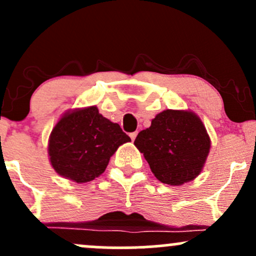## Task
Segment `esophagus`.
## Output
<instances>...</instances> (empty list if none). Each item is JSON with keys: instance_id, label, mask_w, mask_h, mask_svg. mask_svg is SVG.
Segmentation results:
<instances>
[{"instance_id": "34e87169", "label": "esophagus", "mask_w": 256, "mask_h": 256, "mask_svg": "<svg viewBox=\"0 0 256 256\" xmlns=\"http://www.w3.org/2000/svg\"><path fill=\"white\" fill-rule=\"evenodd\" d=\"M136 136H137V131L131 132V134H130V137H131L132 140H134V138H136Z\"/></svg>"}]
</instances>
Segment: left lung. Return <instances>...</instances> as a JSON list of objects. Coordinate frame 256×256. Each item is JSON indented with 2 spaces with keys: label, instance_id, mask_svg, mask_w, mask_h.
<instances>
[{
  "label": "left lung",
  "instance_id": "left-lung-1",
  "mask_svg": "<svg viewBox=\"0 0 256 256\" xmlns=\"http://www.w3.org/2000/svg\"><path fill=\"white\" fill-rule=\"evenodd\" d=\"M134 146L158 180L182 185L198 177L210 148L204 125L192 112L167 110L142 130Z\"/></svg>",
  "mask_w": 256,
  "mask_h": 256
}]
</instances>
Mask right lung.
Here are the masks:
<instances>
[{"label":"right lung","instance_id":"1","mask_svg":"<svg viewBox=\"0 0 256 256\" xmlns=\"http://www.w3.org/2000/svg\"><path fill=\"white\" fill-rule=\"evenodd\" d=\"M130 140L118 124L92 106L58 120L49 138V156L58 174L86 183L102 174L119 146Z\"/></svg>","mask_w":256,"mask_h":256}]
</instances>
